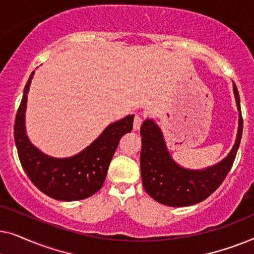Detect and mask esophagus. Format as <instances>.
<instances>
[{"instance_id":"obj_1","label":"esophagus","mask_w":254,"mask_h":254,"mask_svg":"<svg viewBox=\"0 0 254 254\" xmlns=\"http://www.w3.org/2000/svg\"><path fill=\"white\" fill-rule=\"evenodd\" d=\"M142 121H143V119H142V117H141V116H135V118H134V124H133V128H134V130L140 129Z\"/></svg>"}]
</instances>
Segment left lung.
<instances>
[{
    "label": "left lung",
    "instance_id": "8db88e82",
    "mask_svg": "<svg viewBox=\"0 0 254 254\" xmlns=\"http://www.w3.org/2000/svg\"><path fill=\"white\" fill-rule=\"evenodd\" d=\"M234 93L239 112L235 144L227 157L206 169L190 170L177 164L166 148L158 125L152 119L143 121L140 130L141 176L145 192L152 199L170 207L192 206L207 199L223 183L234 164L243 133L241 100L235 83Z\"/></svg>",
    "mask_w": 254,
    "mask_h": 254
}]
</instances>
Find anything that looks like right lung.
I'll return each instance as SVG.
<instances>
[{
	"mask_svg": "<svg viewBox=\"0 0 254 254\" xmlns=\"http://www.w3.org/2000/svg\"><path fill=\"white\" fill-rule=\"evenodd\" d=\"M34 71L30 75L15 120V143L24 171L46 195L60 201L83 200L102 189L107 169L120 138L133 129L134 116L109 125L89 147L71 157H51L31 143L25 129L27 93Z\"/></svg>",
	"mask_w": 254,
	"mask_h": 254,
	"instance_id": "add662e5",
	"label": "right lung"
}]
</instances>
